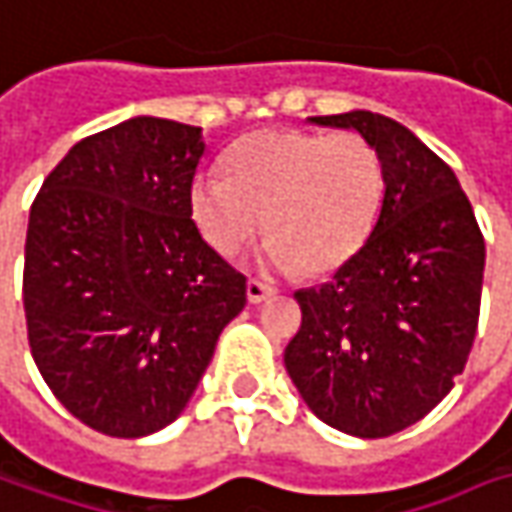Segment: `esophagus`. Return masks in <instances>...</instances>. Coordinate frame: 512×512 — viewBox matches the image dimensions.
<instances>
[{
    "label": "esophagus",
    "instance_id": "obj_1",
    "mask_svg": "<svg viewBox=\"0 0 512 512\" xmlns=\"http://www.w3.org/2000/svg\"><path fill=\"white\" fill-rule=\"evenodd\" d=\"M269 295H272V286H266L263 280H249L246 283V298H249V303H263Z\"/></svg>",
    "mask_w": 512,
    "mask_h": 512
}]
</instances>
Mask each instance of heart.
I'll return each instance as SVG.
<instances>
[{
    "instance_id": "b5f03b06",
    "label": "heart",
    "mask_w": 512,
    "mask_h": 512,
    "mask_svg": "<svg viewBox=\"0 0 512 512\" xmlns=\"http://www.w3.org/2000/svg\"><path fill=\"white\" fill-rule=\"evenodd\" d=\"M223 168L226 177L191 183L194 226L214 252L232 257L266 217V263L278 272L341 269L367 243L384 203V163L355 131H255L226 151Z\"/></svg>"
}]
</instances>
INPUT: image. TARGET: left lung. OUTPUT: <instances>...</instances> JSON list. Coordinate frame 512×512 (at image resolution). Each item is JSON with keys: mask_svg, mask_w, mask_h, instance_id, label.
<instances>
[{"mask_svg": "<svg viewBox=\"0 0 512 512\" xmlns=\"http://www.w3.org/2000/svg\"><path fill=\"white\" fill-rule=\"evenodd\" d=\"M309 123L358 131L384 163V203L361 252L300 289L303 321L283 364L323 424L384 438L453 389L473 349L484 237L453 168L410 128L349 111Z\"/></svg>", "mask_w": 512, "mask_h": 512, "instance_id": "8db88e82", "label": "left lung"}]
</instances>
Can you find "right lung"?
I'll return each instance as SVG.
<instances>
[{"mask_svg":"<svg viewBox=\"0 0 512 512\" xmlns=\"http://www.w3.org/2000/svg\"><path fill=\"white\" fill-rule=\"evenodd\" d=\"M203 151L194 125L134 117L79 140L31 206V355L59 404L97 433L168 427L246 306V278L191 220Z\"/></svg>","mask_w":512,"mask_h":512,"instance_id":"right-lung-1","label":"right lung"}]
</instances>
